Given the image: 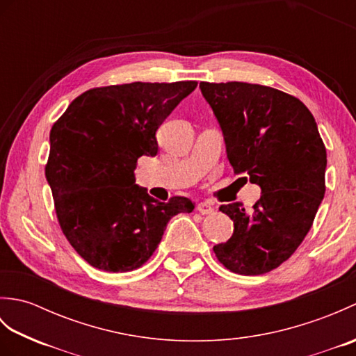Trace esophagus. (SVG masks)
Wrapping results in <instances>:
<instances>
[{
  "mask_svg": "<svg viewBox=\"0 0 356 356\" xmlns=\"http://www.w3.org/2000/svg\"><path fill=\"white\" fill-rule=\"evenodd\" d=\"M197 211H199V213H200L202 216L213 214V213H214V207L211 205L209 202H200L199 205H197Z\"/></svg>",
  "mask_w": 356,
  "mask_h": 356,
  "instance_id": "esophagus-1",
  "label": "esophagus"
}]
</instances>
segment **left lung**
Returning a JSON list of instances; mask_svg holds the SVG:
<instances>
[{
    "mask_svg": "<svg viewBox=\"0 0 356 356\" xmlns=\"http://www.w3.org/2000/svg\"><path fill=\"white\" fill-rule=\"evenodd\" d=\"M200 90L234 172L248 174L261 190L251 213L240 202L220 207L234 232L214 246L216 257L236 274H264L289 259L311 229L326 191V147L297 97L248 82H200Z\"/></svg>",
    "mask_w": 356,
    "mask_h": 356,
    "instance_id": "left-lung-1",
    "label": "left lung"
}]
</instances>
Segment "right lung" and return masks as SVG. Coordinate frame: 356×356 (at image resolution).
I'll return each mask as SVG.
<instances>
[{
  "instance_id": "1",
  "label": "right lung",
  "mask_w": 356,
  "mask_h": 356,
  "mask_svg": "<svg viewBox=\"0 0 356 356\" xmlns=\"http://www.w3.org/2000/svg\"><path fill=\"white\" fill-rule=\"evenodd\" d=\"M195 81L92 88L51 127L45 179L67 240L93 268H140L161 243L166 223L191 213L186 197L159 202L136 185L140 156L157 154L156 131Z\"/></svg>"
}]
</instances>
